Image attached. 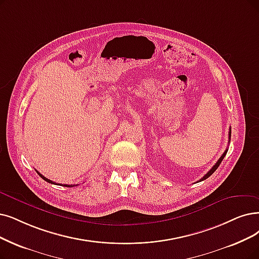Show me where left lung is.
I'll return each mask as SVG.
<instances>
[{
  "label": "left lung",
  "mask_w": 259,
  "mask_h": 259,
  "mask_svg": "<svg viewBox=\"0 0 259 259\" xmlns=\"http://www.w3.org/2000/svg\"><path fill=\"white\" fill-rule=\"evenodd\" d=\"M231 133H232V131H231V128H230V133H229V139H230V141H231ZM226 153H227V149L224 151V153L222 154V156L219 158V160H218V161L215 162V164L213 165V167H212V168H211V169H210V170H209L207 173H206V174L204 175V177H203V178L200 180V182H202V181H204V180H206V179H208V178L210 177V175H211V174H212V173H213V172H214L217 169H218V167H219V165H220L221 161H222V160H223V158L225 157Z\"/></svg>",
  "instance_id": "8db88e82"
}]
</instances>
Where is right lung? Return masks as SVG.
I'll return each instance as SVG.
<instances>
[{
	"label": "right lung",
	"instance_id": "1",
	"mask_svg": "<svg viewBox=\"0 0 259 259\" xmlns=\"http://www.w3.org/2000/svg\"><path fill=\"white\" fill-rule=\"evenodd\" d=\"M37 173H38V175H39V177L41 178V179H42V180H45L46 182H48V183H50V184H54V185H57L56 183H54L53 181H51V180H49V179H47V178H45L44 177V175L42 174H41V173H39L38 171H36ZM61 185V184H60ZM64 186H66V187H74V185H64Z\"/></svg>",
	"mask_w": 259,
	"mask_h": 259
}]
</instances>
